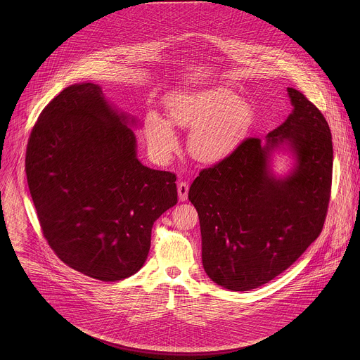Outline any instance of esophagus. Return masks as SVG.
I'll list each match as a JSON object with an SVG mask.
<instances>
[{"mask_svg": "<svg viewBox=\"0 0 360 360\" xmlns=\"http://www.w3.org/2000/svg\"><path fill=\"white\" fill-rule=\"evenodd\" d=\"M188 190H190L188 183L181 181V183L177 184V193H179L180 201H186V200H187V197H188Z\"/></svg>", "mask_w": 360, "mask_h": 360, "instance_id": "1", "label": "esophagus"}]
</instances>
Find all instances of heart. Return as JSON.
I'll return each mask as SVG.
<instances>
[{
	"instance_id": "heart-1",
	"label": "heart",
	"mask_w": 360,
	"mask_h": 360,
	"mask_svg": "<svg viewBox=\"0 0 360 360\" xmlns=\"http://www.w3.org/2000/svg\"><path fill=\"white\" fill-rule=\"evenodd\" d=\"M173 124L193 130L188 148L201 162H219L245 140L254 124V110L245 100L226 89H210L174 96L167 101ZM144 131L153 154L166 159L179 147L167 120L156 112L146 116Z\"/></svg>"
}]
</instances>
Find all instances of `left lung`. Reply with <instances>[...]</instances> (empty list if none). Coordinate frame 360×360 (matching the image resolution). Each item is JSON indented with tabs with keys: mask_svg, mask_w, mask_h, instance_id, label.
<instances>
[{
	"mask_svg": "<svg viewBox=\"0 0 360 360\" xmlns=\"http://www.w3.org/2000/svg\"><path fill=\"white\" fill-rule=\"evenodd\" d=\"M294 106L263 143L245 139L234 153L200 172L188 200L202 236V264L231 291L257 288L288 269L320 236L333 180V141L316 105L288 87ZM285 143L297 156L295 172L276 179L271 151Z\"/></svg>",
	"mask_w": 360,
	"mask_h": 360,
	"instance_id": "obj_1",
	"label": "left lung"
}]
</instances>
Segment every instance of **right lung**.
Listing matches in <instances>:
<instances>
[{
    "label": "right lung",
    "mask_w": 360,
    "mask_h": 360,
    "mask_svg": "<svg viewBox=\"0 0 360 360\" xmlns=\"http://www.w3.org/2000/svg\"><path fill=\"white\" fill-rule=\"evenodd\" d=\"M127 120L100 86L75 84L41 110L26 148L44 238L69 267L106 283L143 267L155 220L177 204L176 174L137 159Z\"/></svg>",
    "instance_id": "obj_1"
}]
</instances>
